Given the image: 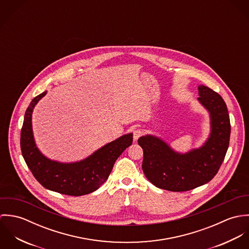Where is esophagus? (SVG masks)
<instances>
[{
    "label": "esophagus",
    "instance_id": "obj_1",
    "mask_svg": "<svg viewBox=\"0 0 249 249\" xmlns=\"http://www.w3.org/2000/svg\"><path fill=\"white\" fill-rule=\"evenodd\" d=\"M142 131L141 129H135L133 131V139L134 141H137L139 139V137L142 135Z\"/></svg>",
    "mask_w": 249,
    "mask_h": 249
}]
</instances>
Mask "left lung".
Returning a JSON list of instances; mask_svg holds the SVG:
<instances>
[{
    "label": "left lung",
    "instance_id": "8db88e82",
    "mask_svg": "<svg viewBox=\"0 0 249 249\" xmlns=\"http://www.w3.org/2000/svg\"><path fill=\"white\" fill-rule=\"evenodd\" d=\"M197 90V102L210 119L209 135L200 146L179 152L152 134L138 140L143 150L142 172L159 189L185 192L202 186L213 179L225 157L231 132L227 107L209 87L198 85Z\"/></svg>",
    "mask_w": 249,
    "mask_h": 249
}]
</instances>
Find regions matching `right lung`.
<instances>
[{
	"mask_svg": "<svg viewBox=\"0 0 249 249\" xmlns=\"http://www.w3.org/2000/svg\"><path fill=\"white\" fill-rule=\"evenodd\" d=\"M46 94L47 91L36 97L26 110L21 130L23 157L36 180L46 189L73 196L93 193L107 181L118 157L131 145L133 134H124L79 161L65 163L50 159L36 144L32 122L35 107Z\"/></svg>",
	"mask_w": 249,
	"mask_h": 249,
	"instance_id": "1",
	"label": "right lung"
}]
</instances>
